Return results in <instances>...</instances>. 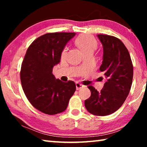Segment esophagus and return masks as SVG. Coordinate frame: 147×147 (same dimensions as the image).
Instances as JSON below:
<instances>
[{
    "label": "esophagus",
    "mask_w": 147,
    "mask_h": 147,
    "mask_svg": "<svg viewBox=\"0 0 147 147\" xmlns=\"http://www.w3.org/2000/svg\"><path fill=\"white\" fill-rule=\"evenodd\" d=\"M83 87H84V86L82 85V84H81L80 83H76V88L77 90H78V89H82Z\"/></svg>",
    "instance_id": "1"
}]
</instances>
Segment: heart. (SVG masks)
<instances>
[{
    "label": "heart",
    "instance_id": "1",
    "mask_svg": "<svg viewBox=\"0 0 147 147\" xmlns=\"http://www.w3.org/2000/svg\"><path fill=\"white\" fill-rule=\"evenodd\" d=\"M76 44L83 53L86 54L88 53H93L98 45V43L95 38L91 35L83 34L79 36L76 39ZM67 53V47H65L61 53V57L64 58Z\"/></svg>",
    "mask_w": 147,
    "mask_h": 147
}]
</instances>
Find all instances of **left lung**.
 I'll use <instances>...</instances> for the list:
<instances>
[{"label": "left lung", "mask_w": 147, "mask_h": 147, "mask_svg": "<svg viewBox=\"0 0 147 147\" xmlns=\"http://www.w3.org/2000/svg\"><path fill=\"white\" fill-rule=\"evenodd\" d=\"M97 36L103 45L100 71L104 73L106 82L100 92L88 86L91 96L85 100V107L93 115L106 116L117 110L130 93L133 64L128 49L119 38L106 34Z\"/></svg>", "instance_id": "1"}]
</instances>
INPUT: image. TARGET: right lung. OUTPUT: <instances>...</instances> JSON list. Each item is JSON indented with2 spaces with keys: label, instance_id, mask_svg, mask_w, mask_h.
I'll use <instances>...</instances> for the list:
<instances>
[{
  "label": "right lung",
  "instance_id": "add662e5",
  "mask_svg": "<svg viewBox=\"0 0 147 147\" xmlns=\"http://www.w3.org/2000/svg\"><path fill=\"white\" fill-rule=\"evenodd\" d=\"M74 32H53L39 37L27 49L20 77L24 93L35 108L48 115L63 112L76 91L73 81L55 79L53 68Z\"/></svg>",
  "mask_w": 147,
  "mask_h": 147
}]
</instances>
